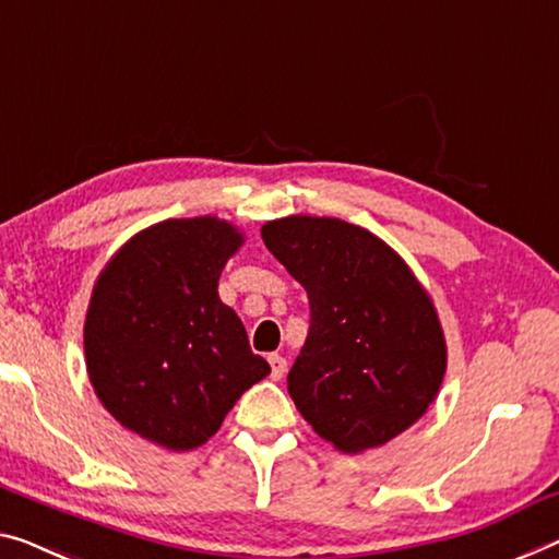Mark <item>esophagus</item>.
Masks as SVG:
<instances>
[{"label":"esophagus","mask_w":559,"mask_h":559,"mask_svg":"<svg viewBox=\"0 0 559 559\" xmlns=\"http://www.w3.org/2000/svg\"><path fill=\"white\" fill-rule=\"evenodd\" d=\"M270 367H272V380H282L287 372V359L282 355H270Z\"/></svg>","instance_id":"34e87169"}]
</instances>
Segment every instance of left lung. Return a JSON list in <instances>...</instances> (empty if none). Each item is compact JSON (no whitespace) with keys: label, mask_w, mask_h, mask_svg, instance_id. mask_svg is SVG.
<instances>
[{"label":"left lung","mask_w":559,"mask_h":559,"mask_svg":"<svg viewBox=\"0 0 559 559\" xmlns=\"http://www.w3.org/2000/svg\"><path fill=\"white\" fill-rule=\"evenodd\" d=\"M262 239L309 297L287 390L314 432L357 454L415 425L440 392L448 345L405 260L334 217L292 214L267 222Z\"/></svg>","instance_id":"obj_1"}]
</instances>
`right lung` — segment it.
<instances>
[{
    "mask_svg": "<svg viewBox=\"0 0 559 559\" xmlns=\"http://www.w3.org/2000/svg\"><path fill=\"white\" fill-rule=\"evenodd\" d=\"M242 242L225 219H167L134 235L94 282L84 320L90 382L119 425L159 448H200L270 374L217 295Z\"/></svg>",
    "mask_w": 559,
    "mask_h": 559,
    "instance_id": "1",
    "label": "right lung"
}]
</instances>
